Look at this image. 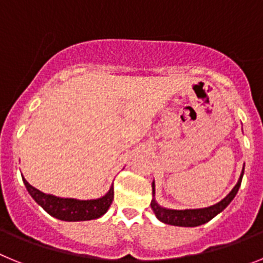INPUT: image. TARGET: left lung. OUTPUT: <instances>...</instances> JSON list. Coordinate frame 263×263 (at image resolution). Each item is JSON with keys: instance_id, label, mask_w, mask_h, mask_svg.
Segmentation results:
<instances>
[{"instance_id": "obj_1", "label": "left lung", "mask_w": 263, "mask_h": 263, "mask_svg": "<svg viewBox=\"0 0 263 263\" xmlns=\"http://www.w3.org/2000/svg\"><path fill=\"white\" fill-rule=\"evenodd\" d=\"M243 171H245V165L242 168L238 181L234 185V188L229 192V195H227V197H223L220 202L211 205V206L197 208V209H182V211H179V209H170V208L161 206L156 201L155 181H152V201H151V208H152V211H154L157 220L164 223H168V225L182 228H195L200 227V225H204V223L209 222L212 218H214L217 214H220L232 202L233 198L236 197L237 192H238L239 186H241Z\"/></svg>"}]
</instances>
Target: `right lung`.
I'll return each mask as SVG.
<instances>
[{
  "instance_id": "add662e5",
  "label": "right lung",
  "mask_w": 263,
  "mask_h": 263,
  "mask_svg": "<svg viewBox=\"0 0 263 263\" xmlns=\"http://www.w3.org/2000/svg\"><path fill=\"white\" fill-rule=\"evenodd\" d=\"M29 195L33 197L36 204L42 206L50 216L67 222H77V221H90L103 216L108 208L111 206L114 200V184L104 196L91 200H78L71 197H59V196L49 195L38 191L31 186L29 182L22 177Z\"/></svg>"
}]
</instances>
